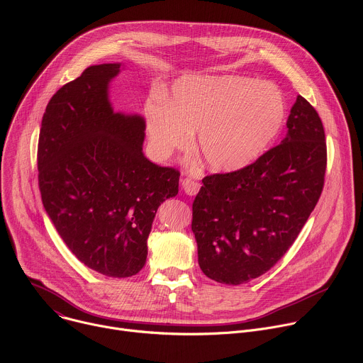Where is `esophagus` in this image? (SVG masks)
Wrapping results in <instances>:
<instances>
[{
  "mask_svg": "<svg viewBox=\"0 0 363 363\" xmlns=\"http://www.w3.org/2000/svg\"><path fill=\"white\" fill-rule=\"evenodd\" d=\"M182 188L188 195H195V194H198L201 185H199V182L194 181L192 178H185V179H182Z\"/></svg>",
  "mask_w": 363,
  "mask_h": 363,
  "instance_id": "esophagus-1",
  "label": "esophagus"
}]
</instances>
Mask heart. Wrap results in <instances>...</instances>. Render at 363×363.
Segmentation results:
<instances>
[{"mask_svg":"<svg viewBox=\"0 0 363 363\" xmlns=\"http://www.w3.org/2000/svg\"><path fill=\"white\" fill-rule=\"evenodd\" d=\"M286 99L270 82L240 76H192L178 80L171 101L160 97L145 109L147 138L158 160L186 150L198 132V152L214 172L254 162L280 133Z\"/></svg>","mask_w":363,"mask_h":363,"instance_id":"1","label":"heart"}]
</instances>
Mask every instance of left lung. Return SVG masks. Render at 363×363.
<instances>
[{"mask_svg": "<svg viewBox=\"0 0 363 363\" xmlns=\"http://www.w3.org/2000/svg\"><path fill=\"white\" fill-rule=\"evenodd\" d=\"M281 143L252 164L206 175L192 203L202 273L242 284L269 272L293 245L322 195L328 164L323 123L297 96Z\"/></svg>", "mask_w": 363, "mask_h": 363, "instance_id": "obj_1", "label": "left lung"}]
</instances>
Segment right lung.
I'll list each match as a JSON object with an SVG mask.
<instances>
[{
    "label": "right lung",
    "instance_id": "right-lung-1",
    "mask_svg": "<svg viewBox=\"0 0 363 363\" xmlns=\"http://www.w3.org/2000/svg\"><path fill=\"white\" fill-rule=\"evenodd\" d=\"M121 65L87 67L50 99L37 147L44 208L69 250L109 277L142 270L158 206L179 171L142 153L145 122L113 113L108 83Z\"/></svg>",
    "mask_w": 363,
    "mask_h": 363
}]
</instances>
